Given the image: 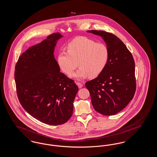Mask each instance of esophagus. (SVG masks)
<instances>
[{
    "mask_svg": "<svg viewBox=\"0 0 157 157\" xmlns=\"http://www.w3.org/2000/svg\"><path fill=\"white\" fill-rule=\"evenodd\" d=\"M76 85H78V86L79 88H81L83 87V84L82 83H80V82H76Z\"/></svg>",
    "mask_w": 157,
    "mask_h": 157,
    "instance_id": "34e87169",
    "label": "esophagus"
}]
</instances>
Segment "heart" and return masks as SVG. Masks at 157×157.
<instances>
[{
  "instance_id": "obj_1",
  "label": "heart",
  "mask_w": 157,
  "mask_h": 157,
  "mask_svg": "<svg viewBox=\"0 0 157 157\" xmlns=\"http://www.w3.org/2000/svg\"><path fill=\"white\" fill-rule=\"evenodd\" d=\"M67 52L59 53L57 62L60 69L69 75L77 67L78 61L80 67L70 75L76 79L97 77L108 62L109 52L106 46L88 37H75L67 44Z\"/></svg>"
}]
</instances>
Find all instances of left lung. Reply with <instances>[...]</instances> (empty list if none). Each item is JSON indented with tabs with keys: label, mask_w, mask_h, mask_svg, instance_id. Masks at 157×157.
<instances>
[{
	"label": "left lung",
	"mask_w": 157,
	"mask_h": 157,
	"mask_svg": "<svg viewBox=\"0 0 157 157\" xmlns=\"http://www.w3.org/2000/svg\"><path fill=\"white\" fill-rule=\"evenodd\" d=\"M104 40L109 57L104 71L86 82L95 110L113 115L122 110L132 99L136 90L135 62L131 53L118 37L103 30H88Z\"/></svg>",
	"instance_id": "8db88e82"
}]
</instances>
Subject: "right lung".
<instances>
[{"mask_svg":"<svg viewBox=\"0 0 157 157\" xmlns=\"http://www.w3.org/2000/svg\"><path fill=\"white\" fill-rule=\"evenodd\" d=\"M58 33L48 36L29 48L20 56L15 67L17 97L32 117L48 125H58L72 117L78 91L74 81L60 72L54 56Z\"/></svg>","mask_w":157,"mask_h":157,"instance_id":"add662e5","label":"right lung"}]
</instances>
